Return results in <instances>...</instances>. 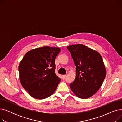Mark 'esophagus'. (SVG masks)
Wrapping results in <instances>:
<instances>
[{
    "label": "esophagus",
    "mask_w": 122,
    "mask_h": 122,
    "mask_svg": "<svg viewBox=\"0 0 122 122\" xmlns=\"http://www.w3.org/2000/svg\"><path fill=\"white\" fill-rule=\"evenodd\" d=\"M66 77V75H62V78L63 80H64Z\"/></svg>",
    "instance_id": "34e87169"
}]
</instances>
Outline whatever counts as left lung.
<instances>
[{"mask_svg":"<svg viewBox=\"0 0 122 122\" xmlns=\"http://www.w3.org/2000/svg\"><path fill=\"white\" fill-rule=\"evenodd\" d=\"M76 66V76L70 84L73 92L82 99L90 97L101 87L106 72L101 55L81 44L67 47Z\"/></svg>","mask_w":122,"mask_h":122,"instance_id":"8db88e82","label":"left lung"}]
</instances>
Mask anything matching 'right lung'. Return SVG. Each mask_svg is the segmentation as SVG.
Instances as JSON below:
<instances>
[{
	"mask_svg": "<svg viewBox=\"0 0 122 122\" xmlns=\"http://www.w3.org/2000/svg\"><path fill=\"white\" fill-rule=\"evenodd\" d=\"M59 47L43 46L25 54L19 65L23 87L33 97L46 98L55 91L61 79L55 73V59Z\"/></svg>",
	"mask_w": 122,
	"mask_h": 122,
	"instance_id": "obj_1",
	"label": "right lung"
}]
</instances>
